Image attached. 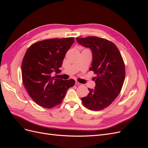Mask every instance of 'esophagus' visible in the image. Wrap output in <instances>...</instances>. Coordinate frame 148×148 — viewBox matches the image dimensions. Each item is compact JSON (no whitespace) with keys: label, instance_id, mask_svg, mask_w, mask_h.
<instances>
[{"label":"esophagus","instance_id":"esophagus-1","mask_svg":"<svg viewBox=\"0 0 148 148\" xmlns=\"http://www.w3.org/2000/svg\"><path fill=\"white\" fill-rule=\"evenodd\" d=\"M75 84L76 85H78V86H82V85H83L82 83H79L78 82H75Z\"/></svg>","mask_w":148,"mask_h":148}]
</instances>
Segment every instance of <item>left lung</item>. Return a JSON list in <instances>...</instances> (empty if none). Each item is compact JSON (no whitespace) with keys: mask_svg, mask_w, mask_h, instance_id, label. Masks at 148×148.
<instances>
[{"mask_svg":"<svg viewBox=\"0 0 148 148\" xmlns=\"http://www.w3.org/2000/svg\"><path fill=\"white\" fill-rule=\"evenodd\" d=\"M81 45L89 47L92 62L89 70L96 74V86L89 88V94L82 98L84 107L91 110H101L110 105L120 94L125 78L123 58L115 44L96 36L77 38Z\"/></svg>","mask_w":148,"mask_h":148,"instance_id":"1","label":"left lung"}]
</instances>
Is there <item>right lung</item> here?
<instances>
[{
    "label": "right lung",
    "instance_id": "right-lung-1",
    "mask_svg": "<svg viewBox=\"0 0 148 148\" xmlns=\"http://www.w3.org/2000/svg\"><path fill=\"white\" fill-rule=\"evenodd\" d=\"M74 38L43 40L31 45L21 64L22 81L30 97L40 106L52 109L62 102L75 80L52 77L59 71Z\"/></svg>",
    "mask_w": 148,
    "mask_h": 148
}]
</instances>
